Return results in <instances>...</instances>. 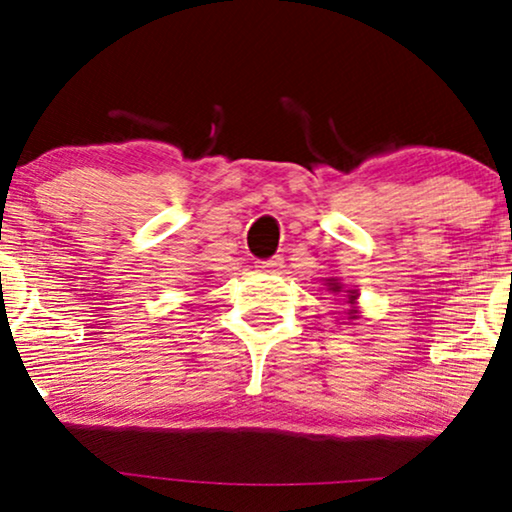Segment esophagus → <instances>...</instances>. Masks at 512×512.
<instances>
[{
    "label": "esophagus",
    "instance_id": "34e87169",
    "mask_svg": "<svg viewBox=\"0 0 512 512\" xmlns=\"http://www.w3.org/2000/svg\"><path fill=\"white\" fill-rule=\"evenodd\" d=\"M256 268H261V270H265V272H275V270H282V268H284V258L275 256V258H268V261H258Z\"/></svg>",
    "mask_w": 512,
    "mask_h": 512
}]
</instances>
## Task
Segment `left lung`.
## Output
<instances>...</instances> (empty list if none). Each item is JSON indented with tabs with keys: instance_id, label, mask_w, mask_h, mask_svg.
<instances>
[{
	"instance_id": "obj_1",
	"label": "left lung",
	"mask_w": 512,
	"mask_h": 512,
	"mask_svg": "<svg viewBox=\"0 0 512 512\" xmlns=\"http://www.w3.org/2000/svg\"><path fill=\"white\" fill-rule=\"evenodd\" d=\"M326 286H328V291H333V293H347V303L352 305V310H347L345 314H347V319H359V310H354V305H356V298H359V293H356V289H347L345 284L340 282L338 277H328L326 279Z\"/></svg>"
}]
</instances>
